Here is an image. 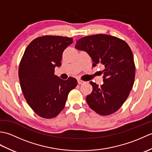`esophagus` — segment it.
<instances>
[{
	"label": "esophagus",
	"mask_w": 152,
	"mask_h": 152,
	"mask_svg": "<svg viewBox=\"0 0 152 152\" xmlns=\"http://www.w3.org/2000/svg\"><path fill=\"white\" fill-rule=\"evenodd\" d=\"M85 83V82L82 81V80H78V84H83V83Z\"/></svg>",
	"instance_id": "34e87169"
}]
</instances>
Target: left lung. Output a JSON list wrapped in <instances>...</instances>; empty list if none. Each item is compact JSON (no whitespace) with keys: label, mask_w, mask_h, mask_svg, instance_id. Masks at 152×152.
<instances>
[{"label":"left lung","mask_w":152,"mask_h":152,"mask_svg":"<svg viewBox=\"0 0 152 152\" xmlns=\"http://www.w3.org/2000/svg\"><path fill=\"white\" fill-rule=\"evenodd\" d=\"M76 49L91 57L93 66L103 64V83L89 82L93 91L86 96L89 107L97 114L108 115L116 112L127 99L133 86L135 66L129 45L107 34H95L76 41Z\"/></svg>","instance_id":"obj_1"}]
</instances>
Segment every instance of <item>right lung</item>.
Returning a JSON list of instances; mask_svg holds the SVG:
<instances>
[{"label": "right lung", "instance_id": "add662e5", "mask_svg": "<svg viewBox=\"0 0 152 152\" xmlns=\"http://www.w3.org/2000/svg\"><path fill=\"white\" fill-rule=\"evenodd\" d=\"M72 40L58 36L37 38L27 47L21 60L19 78L22 92L28 104L42 118H53L59 114L69 92L77 86L75 78L63 80L54 73Z\"/></svg>", "mask_w": 152, "mask_h": 152}]
</instances>
